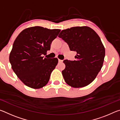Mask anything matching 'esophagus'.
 <instances>
[{
  "label": "esophagus",
  "instance_id": "1",
  "mask_svg": "<svg viewBox=\"0 0 120 120\" xmlns=\"http://www.w3.org/2000/svg\"><path fill=\"white\" fill-rule=\"evenodd\" d=\"M58 61H59V62H62L63 61V60H60V59H59V60H58Z\"/></svg>",
  "mask_w": 120,
  "mask_h": 120
}]
</instances>
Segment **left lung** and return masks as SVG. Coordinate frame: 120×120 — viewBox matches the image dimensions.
Listing matches in <instances>:
<instances>
[{
  "mask_svg": "<svg viewBox=\"0 0 120 120\" xmlns=\"http://www.w3.org/2000/svg\"><path fill=\"white\" fill-rule=\"evenodd\" d=\"M58 36L71 51L77 52L76 60L64 61L66 67L62 74L65 82L74 88L90 84L100 71L105 57V48L98 34L85 26L64 30Z\"/></svg>",
  "mask_w": 120,
  "mask_h": 120,
  "instance_id": "obj_1",
  "label": "left lung"
}]
</instances>
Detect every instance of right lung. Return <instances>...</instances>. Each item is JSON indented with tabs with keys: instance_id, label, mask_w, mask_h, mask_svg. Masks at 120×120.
<instances>
[{
	"instance_id": "obj_1",
	"label": "right lung",
	"mask_w": 120,
	"mask_h": 120,
	"mask_svg": "<svg viewBox=\"0 0 120 120\" xmlns=\"http://www.w3.org/2000/svg\"><path fill=\"white\" fill-rule=\"evenodd\" d=\"M61 30L33 26L23 30L14 42L9 54L11 68L26 86L33 89L45 86L58 64V58L42 56Z\"/></svg>"
}]
</instances>
